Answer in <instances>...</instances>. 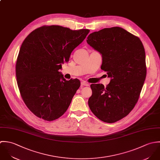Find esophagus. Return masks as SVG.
I'll return each mask as SVG.
<instances>
[{
  "label": "esophagus",
  "mask_w": 160,
  "mask_h": 160,
  "mask_svg": "<svg viewBox=\"0 0 160 160\" xmlns=\"http://www.w3.org/2000/svg\"><path fill=\"white\" fill-rule=\"evenodd\" d=\"M81 85H82V86H88L89 84L88 83V82H85V81H82Z\"/></svg>",
  "instance_id": "1"
}]
</instances>
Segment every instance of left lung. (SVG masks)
<instances>
[{
    "label": "left lung",
    "mask_w": 160,
    "mask_h": 160,
    "mask_svg": "<svg viewBox=\"0 0 160 160\" xmlns=\"http://www.w3.org/2000/svg\"><path fill=\"white\" fill-rule=\"evenodd\" d=\"M87 42L102 54L101 68L111 78L105 88L90 85V109L101 121L114 123L128 116L138 100L147 75L143 45L138 37L118 27L92 32Z\"/></svg>",
    "instance_id": "8db88e82"
}]
</instances>
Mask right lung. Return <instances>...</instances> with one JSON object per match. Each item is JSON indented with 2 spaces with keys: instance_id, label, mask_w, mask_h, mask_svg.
<instances>
[{
  "instance_id": "1",
  "label": "right lung",
  "mask_w": 160,
  "mask_h": 160,
  "mask_svg": "<svg viewBox=\"0 0 160 160\" xmlns=\"http://www.w3.org/2000/svg\"><path fill=\"white\" fill-rule=\"evenodd\" d=\"M89 32L44 25L22 42L16 63L17 84L25 104L38 118L52 121L67 110L80 82L66 80L59 70Z\"/></svg>"
}]
</instances>
